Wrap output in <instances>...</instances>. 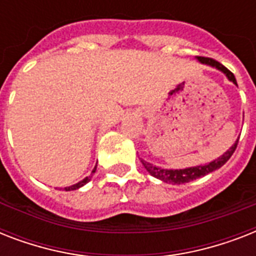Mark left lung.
Returning <instances> with one entry per match:
<instances>
[{
	"label": "left lung",
	"instance_id": "8db88e82",
	"mask_svg": "<svg viewBox=\"0 0 256 256\" xmlns=\"http://www.w3.org/2000/svg\"><path fill=\"white\" fill-rule=\"evenodd\" d=\"M200 64H204V65H208L211 68H215V69L220 70L223 74H226V77L230 80L232 84L235 85H238L236 84V80H235V76L231 73L230 70L224 68L222 64H219L218 61H215L212 58H207V57H196ZM238 140H235V144L231 146L228 150H227L223 156H220L219 158L214 160L210 164H199V166H194V168H179V170H171V168H156L154 164H148L146 160H140L142 164H144V168L148 171V174L152 175V176H156V179H160V180H164L166 183H172V184H183V183H188L191 180H194V179H198L200 176H204V175L210 174L212 171L218 170L223 166V164H226L227 160H230L231 156L234 154L235 148L238 146Z\"/></svg>",
	"mask_w": 256,
	"mask_h": 256
}]
</instances>
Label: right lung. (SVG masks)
<instances>
[{
  "instance_id": "add662e5",
  "label": "right lung",
  "mask_w": 256,
  "mask_h": 256,
  "mask_svg": "<svg viewBox=\"0 0 256 256\" xmlns=\"http://www.w3.org/2000/svg\"><path fill=\"white\" fill-rule=\"evenodd\" d=\"M96 166L94 168H92V174L88 175V176H86L85 179H82L81 182H78V183H76V184H73V186H69V187H65V188H64V190L65 191H72V190H77V188H80V187H82L84 186V184H86V183L88 182H90V179H92V174H94V172H96Z\"/></svg>"
}]
</instances>
